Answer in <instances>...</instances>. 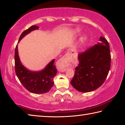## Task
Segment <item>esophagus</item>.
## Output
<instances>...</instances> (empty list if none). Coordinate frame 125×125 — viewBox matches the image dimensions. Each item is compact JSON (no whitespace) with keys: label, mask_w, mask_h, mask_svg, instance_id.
I'll list each match as a JSON object with an SVG mask.
<instances>
[{"label":"esophagus","mask_w":125,"mask_h":125,"mask_svg":"<svg viewBox=\"0 0 125 125\" xmlns=\"http://www.w3.org/2000/svg\"><path fill=\"white\" fill-rule=\"evenodd\" d=\"M73 54H72L71 52H68L65 53L64 56L62 57V58H61L58 61V70L62 72L66 71L67 67L71 62Z\"/></svg>","instance_id":"34e87169"}]
</instances>
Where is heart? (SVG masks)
Masks as SVG:
<instances>
[{
    "label": "heart",
    "mask_w": 125,
    "mask_h": 125,
    "mask_svg": "<svg viewBox=\"0 0 125 125\" xmlns=\"http://www.w3.org/2000/svg\"><path fill=\"white\" fill-rule=\"evenodd\" d=\"M82 32V30L81 29L77 28L73 30L72 32V36H77L81 34ZM88 40V35L86 34H84L83 35H82V36L80 37V42L82 44H84L87 42Z\"/></svg>",
    "instance_id": "heart-1"
}]
</instances>
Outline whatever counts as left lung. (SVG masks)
<instances>
[{
	"label": "left lung",
	"mask_w": 125,
	"mask_h": 125,
	"mask_svg": "<svg viewBox=\"0 0 125 125\" xmlns=\"http://www.w3.org/2000/svg\"><path fill=\"white\" fill-rule=\"evenodd\" d=\"M99 41L78 55L79 63L71 83L78 92L88 93L96 90L108 75L111 65L109 44L103 36Z\"/></svg>",
	"instance_id": "8db88e82"
}]
</instances>
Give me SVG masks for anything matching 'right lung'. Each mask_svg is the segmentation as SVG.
<instances>
[{"instance_id": "obj_1", "label": "right lung", "mask_w": 125, "mask_h": 125, "mask_svg": "<svg viewBox=\"0 0 125 125\" xmlns=\"http://www.w3.org/2000/svg\"><path fill=\"white\" fill-rule=\"evenodd\" d=\"M35 25L31 26L23 32L19 39L18 43L25 36L31 31L39 30ZM54 59L46 65L42 70L33 71L29 70L22 64L19 56L18 46L15 51V68L16 74L23 86L33 94H44L49 92L54 84L53 78L57 71L54 64Z\"/></svg>"}]
</instances>
